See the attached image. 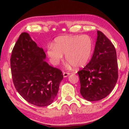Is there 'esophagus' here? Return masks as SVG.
Here are the masks:
<instances>
[{
    "label": "esophagus",
    "mask_w": 129,
    "mask_h": 129,
    "mask_svg": "<svg viewBox=\"0 0 129 129\" xmlns=\"http://www.w3.org/2000/svg\"><path fill=\"white\" fill-rule=\"evenodd\" d=\"M70 74V73L69 72H64L63 73V76L64 77H67L68 75H69Z\"/></svg>",
    "instance_id": "esophagus-1"
}]
</instances>
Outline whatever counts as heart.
I'll use <instances>...</instances> for the list:
<instances>
[{"mask_svg": "<svg viewBox=\"0 0 129 129\" xmlns=\"http://www.w3.org/2000/svg\"><path fill=\"white\" fill-rule=\"evenodd\" d=\"M92 49V39L87 35H64L55 40L48 48L47 54L53 64L57 65L65 54L67 61L75 68L83 67L88 61Z\"/></svg>", "mask_w": 129, "mask_h": 129, "instance_id": "1", "label": "heart"}]
</instances>
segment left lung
<instances>
[{"label": "left lung", "mask_w": 129, "mask_h": 129, "mask_svg": "<svg viewBox=\"0 0 129 129\" xmlns=\"http://www.w3.org/2000/svg\"><path fill=\"white\" fill-rule=\"evenodd\" d=\"M94 54L90 61L78 72L80 93L87 101H98L113 90L118 79V64L114 45L98 30Z\"/></svg>", "instance_id": "obj_1"}]
</instances>
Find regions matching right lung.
Listing matches in <instances>:
<instances>
[{"label":"right lung","instance_id":"1","mask_svg":"<svg viewBox=\"0 0 129 129\" xmlns=\"http://www.w3.org/2000/svg\"><path fill=\"white\" fill-rule=\"evenodd\" d=\"M45 52L27 33H22L13 49L11 72L16 90L28 103L38 106L53 102L63 79L60 69L44 61Z\"/></svg>","mask_w":129,"mask_h":129}]
</instances>
